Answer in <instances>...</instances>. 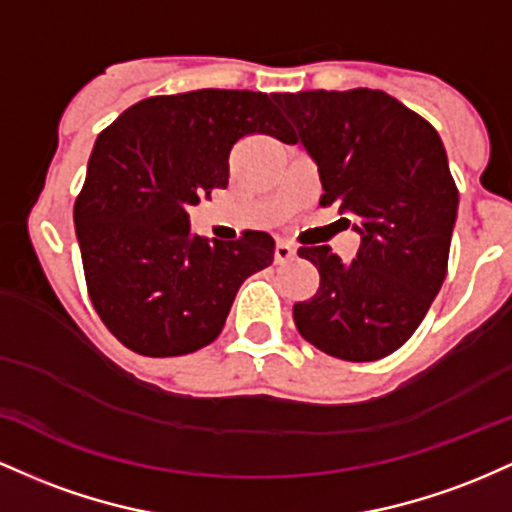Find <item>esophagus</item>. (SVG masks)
I'll use <instances>...</instances> for the list:
<instances>
[{
  "mask_svg": "<svg viewBox=\"0 0 512 512\" xmlns=\"http://www.w3.org/2000/svg\"><path fill=\"white\" fill-rule=\"evenodd\" d=\"M295 254H297V249L290 244V241H283V239L275 241V251H273L275 263H287V261H292V258H295Z\"/></svg>",
  "mask_w": 512,
  "mask_h": 512,
  "instance_id": "1",
  "label": "esophagus"
}]
</instances>
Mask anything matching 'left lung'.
<instances>
[{"instance_id":"8db88e82","label":"left lung","mask_w":512,"mask_h":512,"mask_svg":"<svg viewBox=\"0 0 512 512\" xmlns=\"http://www.w3.org/2000/svg\"><path fill=\"white\" fill-rule=\"evenodd\" d=\"M317 159L321 208L350 212L353 261L300 246L319 290L292 307L304 341L333 358L370 363L404 346L447 273L459 193L438 130L377 89L275 94ZM348 222V220H346Z\"/></svg>"}]
</instances>
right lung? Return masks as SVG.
<instances>
[{"mask_svg": "<svg viewBox=\"0 0 512 512\" xmlns=\"http://www.w3.org/2000/svg\"><path fill=\"white\" fill-rule=\"evenodd\" d=\"M261 91L149 96L101 130L74 227L86 290L106 329L147 358L195 353L220 336L241 283L273 263L271 234L193 237L188 208L229 183V152L249 135L290 142Z\"/></svg>", "mask_w": 512, "mask_h": 512, "instance_id": "1", "label": "right lung"}]
</instances>
